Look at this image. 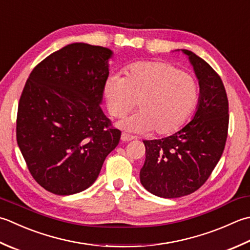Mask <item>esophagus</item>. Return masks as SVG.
I'll return each instance as SVG.
<instances>
[{
	"mask_svg": "<svg viewBox=\"0 0 250 250\" xmlns=\"http://www.w3.org/2000/svg\"><path fill=\"white\" fill-rule=\"evenodd\" d=\"M134 139H135V136H132L130 134H126V133L121 134V141H124V142H129V141H132Z\"/></svg>",
	"mask_w": 250,
	"mask_h": 250,
	"instance_id": "34e87169",
	"label": "esophagus"
}]
</instances>
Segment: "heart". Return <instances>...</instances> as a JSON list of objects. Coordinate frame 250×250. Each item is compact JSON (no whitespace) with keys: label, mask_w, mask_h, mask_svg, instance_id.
Segmentation results:
<instances>
[{"label":"heart","mask_w":250,"mask_h":250,"mask_svg":"<svg viewBox=\"0 0 250 250\" xmlns=\"http://www.w3.org/2000/svg\"><path fill=\"white\" fill-rule=\"evenodd\" d=\"M104 96L115 118L129 114L139 102L140 112L120 121L122 129L169 135L188 119L196 104L198 87L192 76L170 63L139 62L126 68L125 78H107Z\"/></svg>","instance_id":"obj_1"}]
</instances>
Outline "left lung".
<instances>
[{
  "label": "left lung",
  "instance_id": "obj_1",
  "mask_svg": "<svg viewBox=\"0 0 250 250\" xmlns=\"http://www.w3.org/2000/svg\"><path fill=\"white\" fill-rule=\"evenodd\" d=\"M181 51L198 79L197 110L174 134L143 141L146 158L140 171L141 183L164 198L182 197L202 187L221 158L228 138L229 101L221 78L196 54Z\"/></svg>",
  "mask_w": 250,
  "mask_h": 250
}]
</instances>
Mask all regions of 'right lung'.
<instances>
[{
	"mask_svg": "<svg viewBox=\"0 0 250 250\" xmlns=\"http://www.w3.org/2000/svg\"><path fill=\"white\" fill-rule=\"evenodd\" d=\"M109 48L72 43L38 63L17 111V143L37 182L56 195L90 188L121 132L103 112Z\"/></svg>",
	"mask_w": 250,
	"mask_h": 250,
	"instance_id": "right-lung-1",
	"label": "right lung"
}]
</instances>
